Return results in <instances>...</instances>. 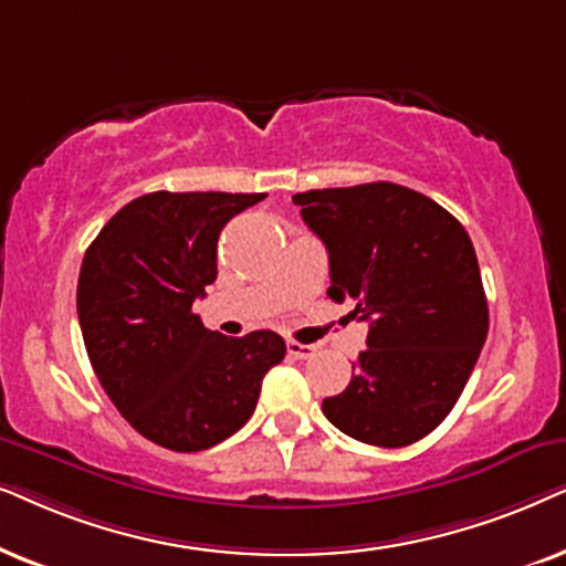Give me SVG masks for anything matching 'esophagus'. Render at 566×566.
<instances>
[{
    "label": "esophagus",
    "mask_w": 566,
    "mask_h": 566,
    "mask_svg": "<svg viewBox=\"0 0 566 566\" xmlns=\"http://www.w3.org/2000/svg\"><path fill=\"white\" fill-rule=\"evenodd\" d=\"M287 352H290V357H295V359H307V357H313V354H315V346L313 344H300V342H295V338H290Z\"/></svg>",
    "instance_id": "1"
}]
</instances>
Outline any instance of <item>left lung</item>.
<instances>
[{"label":"left lung","instance_id":"left-lung-1","mask_svg":"<svg viewBox=\"0 0 566 566\" xmlns=\"http://www.w3.org/2000/svg\"><path fill=\"white\" fill-rule=\"evenodd\" d=\"M292 201L328 251V297H352L349 315L370 326L349 386L323 398V413L367 446H411L448 417L486 342L469 232L429 196L388 180Z\"/></svg>","mask_w":566,"mask_h":566}]
</instances>
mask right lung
Returning <instances> with one entry per match:
<instances>
[{"instance_id":"add662e5","label":"right lung","mask_w":566,"mask_h":566,"mask_svg":"<svg viewBox=\"0 0 566 566\" xmlns=\"http://www.w3.org/2000/svg\"><path fill=\"white\" fill-rule=\"evenodd\" d=\"M266 193L155 191L105 222L82 259L77 315L90 365L142 437L176 453L228 440L251 419L284 338L209 331L193 300L217 279L224 224Z\"/></svg>"}]
</instances>
